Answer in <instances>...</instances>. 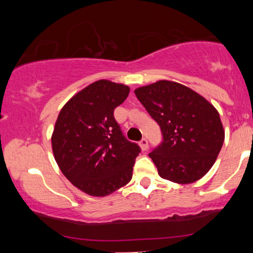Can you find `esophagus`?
<instances>
[{"mask_svg": "<svg viewBox=\"0 0 253 253\" xmlns=\"http://www.w3.org/2000/svg\"><path fill=\"white\" fill-rule=\"evenodd\" d=\"M139 146L141 148V151H146L147 150V148H148V141H147L146 138H143V139L139 141Z\"/></svg>", "mask_w": 253, "mask_h": 253, "instance_id": "obj_1", "label": "esophagus"}]
</instances>
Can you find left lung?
Listing matches in <instances>:
<instances>
[{
	"instance_id": "8db88e82",
	"label": "left lung",
	"mask_w": 253,
	"mask_h": 253,
	"mask_svg": "<svg viewBox=\"0 0 253 253\" xmlns=\"http://www.w3.org/2000/svg\"><path fill=\"white\" fill-rule=\"evenodd\" d=\"M134 94L161 127L164 141L150 153L160 177L190 184L206 175L224 140L215 107L188 86L171 81L141 86Z\"/></svg>"
}]
</instances>
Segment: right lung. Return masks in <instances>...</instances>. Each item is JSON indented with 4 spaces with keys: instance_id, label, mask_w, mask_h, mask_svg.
<instances>
[{
    "instance_id": "1",
    "label": "right lung",
    "mask_w": 253,
    "mask_h": 253,
    "mask_svg": "<svg viewBox=\"0 0 253 253\" xmlns=\"http://www.w3.org/2000/svg\"><path fill=\"white\" fill-rule=\"evenodd\" d=\"M129 92V86L100 79L69 99L55 122V161L71 184L89 196L112 195L132 177L140 148L123 137L114 119Z\"/></svg>"
}]
</instances>
